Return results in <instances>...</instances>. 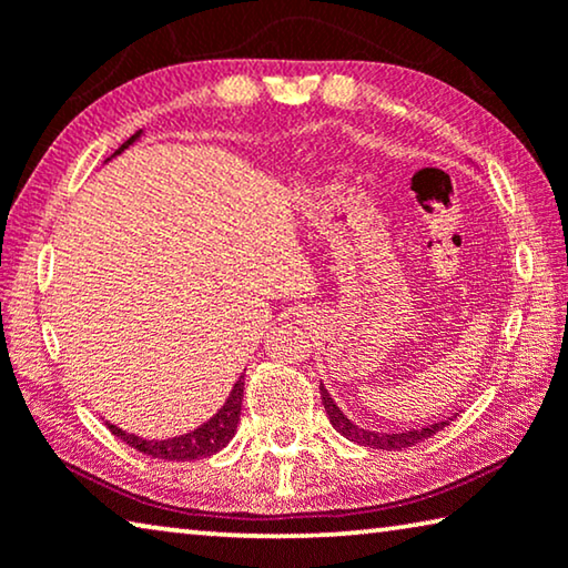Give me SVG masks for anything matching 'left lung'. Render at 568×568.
Here are the masks:
<instances>
[{
    "label": "left lung",
    "mask_w": 568,
    "mask_h": 568,
    "mask_svg": "<svg viewBox=\"0 0 568 568\" xmlns=\"http://www.w3.org/2000/svg\"><path fill=\"white\" fill-rule=\"evenodd\" d=\"M321 399H323V407H326V414H328L333 429L341 432V435L351 439V443H356L362 447H372V449H407V447H414L417 443H425L427 437L437 435L439 429L449 425V419H445V422H437V425H427V427H419V429L372 432V429H364V427L354 425V422H351L346 414L336 407V402L331 399V394L323 384H321Z\"/></svg>",
    "instance_id": "obj_1"
}]
</instances>
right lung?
<instances>
[{
    "instance_id": "1",
    "label": "right lung",
    "mask_w": 568,
    "mask_h": 568,
    "mask_svg": "<svg viewBox=\"0 0 568 568\" xmlns=\"http://www.w3.org/2000/svg\"><path fill=\"white\" fill-rule=\"evenodd\" d=\"M139 136H141V131L133 133V136L125 141L113 156H119L123 149H129ZM242 389H245V376H240L237 384L232 386L227 402L222 404L220 412L214 414L212 419H206L202 427H196V429L186 432V435H179V437L143 439L139 435H129V432L111 425V422H105V425L115 437L123 439L125 445H131L133 449H139V453H143V455L159 457V460H176V463L202 460V457L217 455L220 449L227 445L232 437H235L237 422H240V409H242Z\"/></svg>"
}]
</instances>
